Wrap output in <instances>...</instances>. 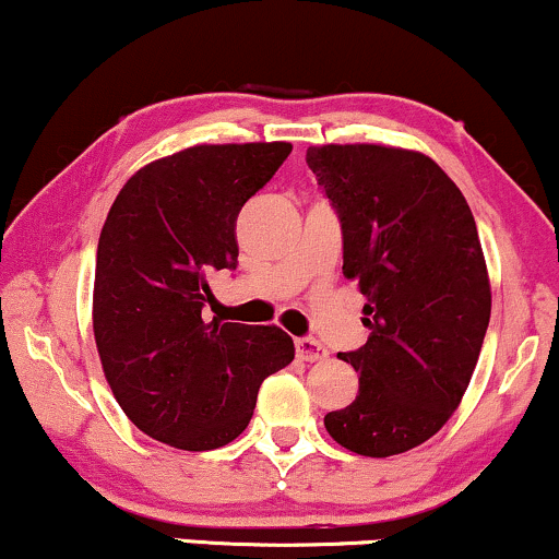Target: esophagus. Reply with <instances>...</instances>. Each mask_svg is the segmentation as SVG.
Instances as JSON below:
<instances>
[{"label":"esophagus","instance_id":"esophagus-1","mask_svg":"<svg viewBox=\"0 0 559 559\" xmlns=\"http://www.w3.org/2000/svg\"><path fill=\"white\" fill-rule=\"evenodd\" d=\"M297 356L301 361H320L328 359V348L320 344V341L309 338V335H301L297 338Z\"/></svg>","mask_w":559,"mask_h":559}]
</instances>
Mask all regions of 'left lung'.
Returning a JSON list of instances; mask_svg holds the SVG:
<instances>
[{
	"label": "left lung",
	"instance_id": "left-lung-1",
	"mask_svg": "<svg viewBox=\"0 0 559 559\" xmlns=\"http://www.w3.org/2000/svg\"><path fill=\"white\" fill-rule=\"evenodd\" d=\"M307 166L344 234V275L367 297V344L338 354L359 393L325 416L338 445L406 453L459 408L492 312L476 221L432 158L385 145H312Z\"/></svg>",
	"mask_w": 559,
	"mask_h": 559
}]
</instances>
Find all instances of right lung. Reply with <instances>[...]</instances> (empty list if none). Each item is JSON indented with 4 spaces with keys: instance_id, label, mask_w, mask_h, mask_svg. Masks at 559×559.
Masks as SVG:
<instances>
[{
    "instance_id": "right-lung-1",
    "label": "right lung",
    "mask_w": 559,
    "mask_h": 559,
    "mask_svg": "<svg viewBox=\"0 0 559 559\" xmlns=\"http://www.w3.org/2000/svg\"><path fill=\"white\" fill-rule=\"evenodd\" d=\"M288 143L194 145L127 179L100 228L93 333L140 432L179 450L224 448L250 425L267 374L294 359L275 325L205 322L207 275L237 267V215Z\"/></svg>"
}]
</instances>
